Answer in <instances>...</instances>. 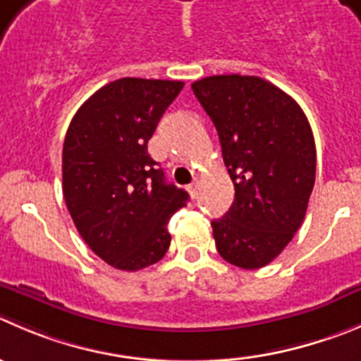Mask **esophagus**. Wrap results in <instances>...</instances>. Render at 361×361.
<instances>
[{
    "label": "esophagus",
    "mask_w": 361,
    "mask_h": 361,
    "mask_svg": "<svg viewBox=\"0 0 361 361\" xmlns=\"http://www.w3.org/2000/svg\"><path fill=\"white\" fill-rule=\"evenodd\" d=\"M188 191H190V195L191 197H197V191H198V186H197V183H193V184H190V186H188Z\"/></svg>",
    "instance_id": "34e87169"
}]
</instances>
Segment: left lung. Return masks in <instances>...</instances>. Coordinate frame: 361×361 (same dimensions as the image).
<instances>
[{
	"label": "left lung",
	"instance_id": "1",
	"mask_svg": "<svg viewBox=\"0 0 361 361\" xmlns=\"http://www.w3.org/2000/svg\"><path fill=\"white\" fill-rule=\"evenodd\" d=\"M218 131L235 198L214 219L218 253L243 269L276 259L307 214L315 143L303 109L257 75H211L191 85Z\"/></svg>",
	"mask_w": 361,
	"mask_h": 361
}]
</instances>
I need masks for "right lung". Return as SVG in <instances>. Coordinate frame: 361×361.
<instances>
[{"label":"right lung","mask_w":361,"mask_h":361,"mask_svg":"<svg viewBox=\"0 0 361 361\" xmlns=\"http://www.w3.org/2000/svg\"><path fill=\"white\" fill-rule=\"evenodd\" d=\"M183 81L122 78L95 92L63 142V198L92 252L122 271L159 262L168 219L190 195L168 184L147 143Z\"/></svg>","instance_id":"add662e5"}]
</instances>
